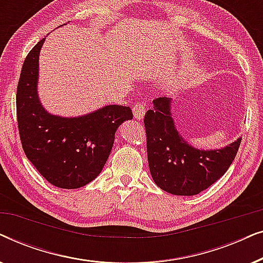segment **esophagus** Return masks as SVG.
<instances>
[{"label":"esophagus","instance_id":"obj_1","mask_svg":"<svg viewBox=\"0 0 263 263\" xmlns=\"http://www.w3.org/2000/svg\"><path fill=\"white\" fill-rule=\"evenodd\" d=\"M145 111H146V105L145 103L141 102V100L136 102L134 104V106H133V112H134V117L136 120H142L143 116H145Z\"/></svg>","mask_w":263,"mask_h":263}]
</instances>
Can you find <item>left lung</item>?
<instances>
[{
    "instance_id": "8db88e82",
    "label": "left lung",
    "mask_w": 263,
    "mask_h": 263,
    "mask_svg": "<svg viewBox=\"0 0 263 263\" xmlns=\"http://www.w3.org/2000/svg\"><path fill=\"white\" fill-rule=\"evenodd\" d=\"M171 99L153 100L145 114L147 158L156 184L174 195H196L218 181L232 164L240 141L221 149L202 151L189 145L175 127L170 112Z\"/></svg>"
}]
</instances>
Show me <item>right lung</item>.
Returning a JSON list of instances; mask_svg holds the SVG:
<instances>
[{"label": "right lung", "mask_w": 263, "mask_h": 263, "mask_svg": "<svg viewBox=\"0 0 263 263\" xmlns=\"http://www.w3.org/2000/svg\"><path fill=\"white\" fill-rule=\"evenodd\" d=\"M45 38L24 61L16 88V118L23 149L52 185L77 189L92 182L105 165L115 133L132 120L129 106L107 105L81 117L64 118L45 111L37 95L38 62Z\"/></svg>", "instance_id": "obj_1"}]
</instances>
